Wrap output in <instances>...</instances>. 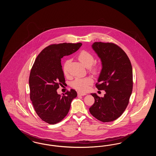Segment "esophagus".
I'll return each instance as SVG.
<instances>
[{"label":"esophagus","instance_id":"esophagus-1","mask_svg":"<svg viewBox=\"0 0 156 156\" xmlns=\"http://www.w3.org/2000/svg\"><path fill=\"white\" fill-rule=\"evenodd\" d=\"M87 95V94H85V93H82L81 92H78V96H84V95Z\"/></svg>","mask_w":156,"mask_h":156}]
</instances>
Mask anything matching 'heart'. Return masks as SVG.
<instances>
[{
    "label": "heart",
    "instance_id": "obj_1",
    "mask_svg": "<svg viewBox=\"0 0 156 156\" xmlns=\"http://www.w3.org/2000/svg\"><path fill=\"white\" fill-rule=\"evenodd\" d=\"M78 58L85 67L87 68L89 67V69L92 73L95 74L98 71V66H94L91 68L90 67L94 62V57L91 53L85 50L81 51L78 55ZM69 62V59H67L64 63L63 72L65 75L68 74V66ZM92 79L90 77H85L82 78H76L73 81L72 85L75 89L82 92H85L88 89L89 86L92 83Z\"/></svg>",
    "mask_w": 156,
    "mask_h": 156
}]
</instances>
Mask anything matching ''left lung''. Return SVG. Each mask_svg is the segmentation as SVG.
<instances>
[{
  "instance_id": "1",
  "label": "left lung",
  "mask_w": 156,
  "mask_h": 156,
  "mask_svg": "<svg viewBox=\"0 0 156 156\" xmlns=\"http://www.w3.org/2000/svg\"><path fill=\"white\" fill-rule=\"evenodd\" d=\"M92 48L101 58L102 68L96 87L104 97L91 94L95 103L89 108L96 119L109 122L119 118L127 106L133 89V71L125 52L112 43L95 42Z\"/></svg>"
}]
</instances>
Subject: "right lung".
Returning a JSON list of instances; mask_svg holds the SVG:
<instances>
[{
	"label": "right lung",
	"mask_w": 156,
	"mask_h": 156,
	"mask_svg": "<svg viewBox=\"0 0 156 156\" xmlns=\"http://www.w3.org/2000/svg\"><path fill=\"white\" fill-rule=\"evenodd\" d=\"M82 43H60L48 45L38 55L29 76L30 99L38 116L54 125L67 116L73 99L74 89L62 96L57 94L59 85L65 83L61 59L76 51Z\"/></svg>",
	"instance_id": "add662e5"
}]
</instances>
